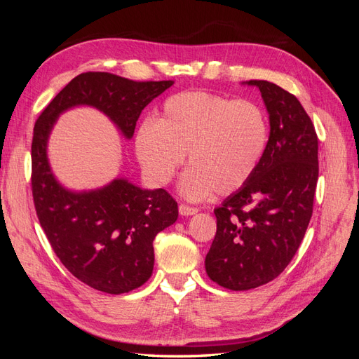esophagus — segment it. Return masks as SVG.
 Listing matches in <instances>:
<instances>
[{
	"label": "esophagus",
	"instance_id": "34e87169",
	"mask_svg": "<svg viewBox=\"0 0 359 359\" xmlns=\"http://www.w3.org/2000/svg\"><path fill=\"white\" fill-rule=\"evenodd\" d=\"M178 210H180V214L181 215H193V214H196L199 210L198 208H194V206H189V205H186V203H181L180 206H178Z\"/></svg>",
	"mask_w": 359,
	"mask_h": 359
}]
</instances>
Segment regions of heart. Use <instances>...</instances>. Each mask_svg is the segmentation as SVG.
I'll use <instances>...</instances> for the list:
<instances>
[{"instance_id": "heart-1", "label": "heart", "mask_w": 359, "mask_h": 359, "mask_svg": "<svg viewBox=\"0 0 359 359\" xmlns=\"http://www.w3.org/2000/svg\"><path fill=\"white\" fill-rule=\"evenodd\" d=\"M269 123L262 106L203 91H184L163 103L156 123L137 128L136 153L147 175L168 184L189 154L181 178L187 199L231 194L244 187L262 163Z\"/></svg>"}]
</instances>
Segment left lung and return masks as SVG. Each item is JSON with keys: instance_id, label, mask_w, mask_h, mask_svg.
I'll list each match as a JSON object with an SVG mask.
<instances>
[{"instance_id": "obj_1", "label": "left lung", "mask_w": 359, "mask_h": 359, "mask_svg": "<svg viewBox=\"0 0 359 359\" xmlns=\"http://www.w3.org/2000/svg\"><path fill=\"white\" fill-rule=\"evenodd\" d=\"M269 114V142L244 187L214 210L217 232L205 269L226 289L248 290L283 273L306 235L319 177L318 135L295 95L248 81Z\"/></svg>"}]
</instances>
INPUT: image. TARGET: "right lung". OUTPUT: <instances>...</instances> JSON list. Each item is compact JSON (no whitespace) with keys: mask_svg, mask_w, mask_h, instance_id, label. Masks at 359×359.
Listing matches in <instances>:
<instances>
[{"mask_svg":"<svg viewBox=\"0 0 359 359\" xmlns=\"http://www.w3.org/2000/svg\"><path fill=\"white\" fill-rule=\"evenodd\" d=\"M172 85L86 72L64 86L36 121L31 189L40 226L61 264L93 289L119 295L142 286L153 274L154 238L177 222L178 203L166 190H144L124 178L97 190H67L49 166V135L64 111L93 106L133 137L144 107Z\"/></svg>","mask_w":359,"mask_h":359,"instance_id":"1","label":"right lung"}]
</instances>
